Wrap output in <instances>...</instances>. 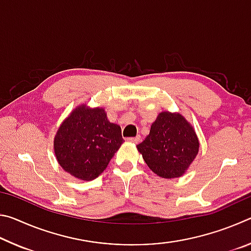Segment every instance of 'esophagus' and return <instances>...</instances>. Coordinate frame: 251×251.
I'll return each mask as SVG.
<instances>
[{
	"instance_id": "34e87169",
	"label": "esophagus",
	"mask_w": 251,
	"mask_h": 251,
	"mask_svg": "<svg viewBox=\"0 0 251 251\" xmlns=\"http://www.w3.org/2000/svg\"><path fill=\"white\" fill-rule=\"evenodd\" d=\"M127 141H128L129 143L137 144L139 141H141V136H136V137H128L127 138Z\"/></svg>"
}]
</instances>
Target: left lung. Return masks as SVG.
<instances>
[{
    "instance_id": "1",
    "label": "left lung",
    "mask_w": 251,
    "mask_h": 251,
    "mask_svg": "<svg viewBox=\"0 0 251 251\" xmlns=\"http://www.w3.org/2000/svg\"><path fill=\"white\" fill-rule=\"evenodd\" d=\"M137 150L151 172L171 179L186 173L198 154L199 141L194 127L179 113L161 112Z\"/></svg>"
}]
</instances>
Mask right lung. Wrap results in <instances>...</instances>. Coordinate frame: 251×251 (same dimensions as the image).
<instances>
[{
    "instance_id": "obj_1",
    "label": "right lung",
    "mask_w": 251,
    "mask_h": 251,
    "mask_svg": "<svg viewBox=\"0 0 251 251\" xmlns=\"http://www.w3.org/2000/svg\"><path fill=\"white\" fill-rule=\"evenodd\" d=\"M121 126L107 120L103 107L77 106L54 137V152L61 167L80 180L99 177L123 144Z\"/></svg>"
}]
</instances>
